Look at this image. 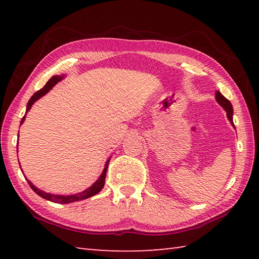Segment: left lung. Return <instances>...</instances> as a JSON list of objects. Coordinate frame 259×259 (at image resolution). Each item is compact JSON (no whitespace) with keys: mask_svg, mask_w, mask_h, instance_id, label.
Instances as JSON below:
<instances>
[{"mask_svg":"<svg viewBox=\"0 0 259 259\" xmlns=\"http://www.w3.org/2000/svg\"><path fill=\"white\" fill-rule=\"evenodd\" d=\"M216 99H217V102L221 104V106L225 109V111L227 112V118H228V120L230 121V122H232V124H233V126H235L234 125V122H233V107H232V103L229 102V100L228 99H226L225 98L221 92H216Z\"/></svg>","mask_w":259,"mask_h":259,"instance_id":"1","label":"left lung"}]
</instances>
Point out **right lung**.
<instances>
[{
  "label": "right lung",
  "instance_id": "right-lung-1",
  "mask_svg": "<svg viewBox=\"0 0 259 259\" xmlns=\"http://www.w3.org/2000/svg\"><path fill=\"white\" fill-rule=\"evenodd\" d=\"M62 78H63V76H61V75H54V76H52V78L47 82V84H46L45 87H43L41 90L36 91V92L34 93V95H33V96L31 97L29 102H27L26 112L29 111V110H30L31 107H32V104L34 103V102L37 100V99H40L41 97L45 96L47 92L50 91V90L52 89V88L58 83L59 81L62 80ZM24 119H25V115H24L23 118H22L21 123H23ZM110 159H111V158H110ZM110 159L106 162V166H104L103 172L101 174V176H100V177H99V179L96 181V183L93 184V185L90 187V188H88V189H85L84 191H82V192H79V194H76V195L58 196V195L48 194V192L42 191V190H40L38 188H36V187L33 186V184L31 183V181H29L27 179H26V180H27V183H29V185H30V187L32 188V190L34 191L35 194H37L40 197L45 198V199H47V200H50V201H52V202H57V203H69V202L78 201V200H82V199H87V198H89V197H92V196L97 195L98 192H100L101 189L103 188V186H104V179H106V174H107V169H108V164H109Z\"/></svg>",
  "mask_w": 259,
  "mask_h": 259
}]
</instances>
